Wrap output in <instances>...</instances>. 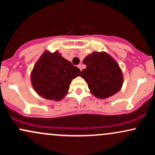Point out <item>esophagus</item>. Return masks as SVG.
<instances>
[{"label":"esophagus","instance_id":"esophagus-1","mask_svg":"<svg viewBox=\"0 0 155 155\" xmlns=\"http://www.w3.org/2000/svg\"><path fill=\"white\" fill-rule=\"evenodd\" d=\"M78 67H79V68L80 69V71H82V65H81V64H79V65H78Z\"/></svg>","mask_w":155,"mask_h":155}]
</instances>
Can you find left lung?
<instances>
[{
  "label": "left lung",
  "mask_w": 155,
  "mask_h": 155,
  "mask_svg": "<svg viewBox=\"0 0 155 155\" xmlns=\"http://www.w3.org/2000/svg\"><path fill=\"white\" fill-rule=\"evenodd\" d=\"M87 68L81 77L87 83L92 95L100 99L111 97L121 90L123 76L116 60L105 51H95L83 60Z\"/></svg>",
  "instance_id": "1"
}]
</instances>
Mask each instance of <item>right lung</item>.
Instances as JSON below:
<instances>
[{"mask_svg":"<svg viewBox=\"0 0 155 155\" xmlns=\"http://www.w3.org/2000/svg\"><path fill=\"white\" fill-rule=\"evenodd\" d=\"M79 68L58 51H46L35 63L31 79L35 91L47 100L58 101L68 93L72 79L80 76Z\"/></svg>","mask_w":155,"mask_h":155,"instance_id":"add662e5","label":"right lung"}]
</instances>
